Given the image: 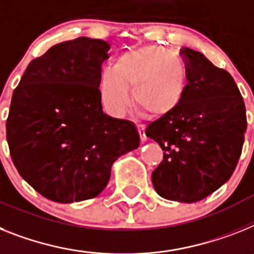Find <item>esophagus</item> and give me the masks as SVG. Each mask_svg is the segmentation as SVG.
I'll list each match as a JSON object with an SVG mask.
<instances>
[{"instance_id": "esophagus-1", "label": "esophagus", "mask_w": 254, "mask_h": 254, "mask_svg": "<svg viewBox=\"0 0 254 254\" xmlns=\"http://www.w3.org/2000/svg\"><path fill=\"white\" fill-rule=\"evenodd\" d=\"M138 133H139L140 142H146L147 137L146 134H144V125H138Z\"/></svg>"}]
</instances>
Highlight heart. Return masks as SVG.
I'll list each match as a JSON object with an SVG mask.
<instances>
[{
    "label": "heart",
    "instance_id": "b5f03b06",
    "mask_svg": "<svg viewBox=\"0 0 254 254\" xmlns=\"http://www.w3.org/2000/svg\"><path fill=\"white\" fill-rule=\"evenodd\" d=\"M187 69L181 59L161 46H143L125 51L115 68L102 72L99 93L104 108L121 117L133 101L144 115L163 117L172 114L187 90Z\"/></svg>",
    "mask_w": 254,
    "mask_h": 254
}]
</instances>
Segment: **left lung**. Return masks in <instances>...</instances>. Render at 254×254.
I'll use <instances>...</instances> for the list:
<instances>
[{
	"instance_id": "8db88e82",
	"label": "left lung",
	"mask_w": 254,
	"mask_h": 254,
	"mask_svg": "<svg viewBox=\"0 0 254 254\" xmlns=\"http://www.w3.org/2000/svg\"><path fill=\"white\" fill-rule=\"evenodd\" d=\"M187 63V90L172 114L148 124L146 135L164 159L152 172L161 197L196 203L225 185L242 153L246 106L231 74L200 51L181 50Z\"/></svg>"
}]
</instances>
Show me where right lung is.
<instances>
[{"label":"right lung","mask_w":254,"mask_h":254,"mask_svg":"<svg viewBox=\"0 0 254 254\" xmlns=\"http://www.w3.org/2000/svg\"><path fill=\"white\" fill-rule=\"evenodd\" d=\"M110 46L78 37L31 62L6 121L12 163L25 182L57 203L93 199L117 159L139 146L133 123L103 112L102 63Z\"/></svg>","instance_id":"obj_1"}]
</instances>
